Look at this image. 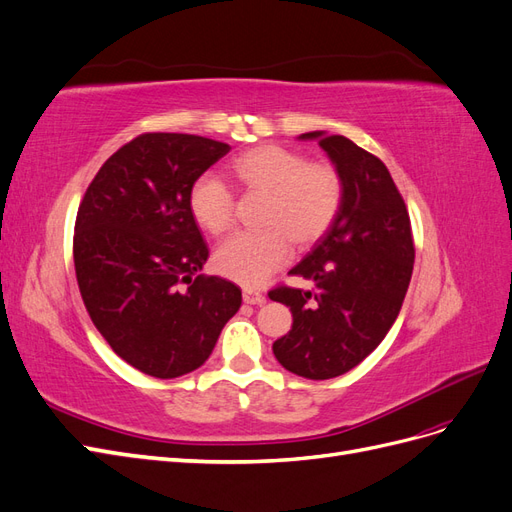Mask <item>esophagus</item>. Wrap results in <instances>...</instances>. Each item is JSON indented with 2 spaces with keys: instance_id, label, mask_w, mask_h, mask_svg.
<instances>
[{
  "instance_id": "34e87169",
  "label": "esophagus",
  "mask_w": 512,
  "mask_h": 512,
  "mask_svg": "<svg viewBox=\"0 0 512 512\" xmlns=\"http://www.w3.org/2000/svg\"><path fill=\"white\" fill-rule=\"evenodd\" d=\"M243 301L250 303V305H262V303L267 301V297L260 290H256V288H245L243 290Z\"/></svg>"
}]
</instances>
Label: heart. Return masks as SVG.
<instances>
[{"mask_svg": "<svg viewBox=\"0 0 512 512\" xmlns=\"http://www.w3.org/2000/svg\"><path fill=\"white\" fill-rule=\"evenodd\" d=\"M230 177L247 194H265L256 232L226 239L213 256L222 275L243 286H258L290 256V243L307 250L335 224L344 205V177L331 162H309L301 151L260 145L228 166ZM196 224L220 237L235 218V194L215 175L198 177L188 196Z\"/></svg>", "mask_w": 512, "mask_h": 512, "instance_id": "heart-1", "label": "heart"}]
</instances>
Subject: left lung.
<instances>
[{
	"label": "left lung",
	"mask_w": 512,
	"mask_h": 512,
	"mask_svg": "<svg viewBox=\"0 0 512 512\" xmlns=\"http://www.w3.org/2000/svg\"><path fill=\"white\" fill-rule=\"evenodd\" d=\"M299 138H316L346 192L331 230L290 269L316 290L269 292L292 312V329L273 344V354L292 374L329 380L359 365L393 327L410 286L414 239L404 198L380 158L339 134Z\"/></svg>",
	"instance_id": "8db88e82"
}]
</instances>
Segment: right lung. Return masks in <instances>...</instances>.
Instances as JSON below:
<instances>
[{
  "mask_svg": "<svg viewBox=\"0 0 512 512\" xmlns=\"http://www.w3.org/2000/svg\"><path fill=\"white\" fill-rule=\"evenodd\" d=\"M228 151L196 134L136 136L102 164L76 213L74 271L87 314L147 376L198 369L241 307L239 286L198 275L209 247L188 207L194 181Z\"/></svg>",
  "mask_w": 512,
  "mask_h": 512,
  "instance_id": "right-lung-1",
  "label": "right lung"
}]
</instances>
